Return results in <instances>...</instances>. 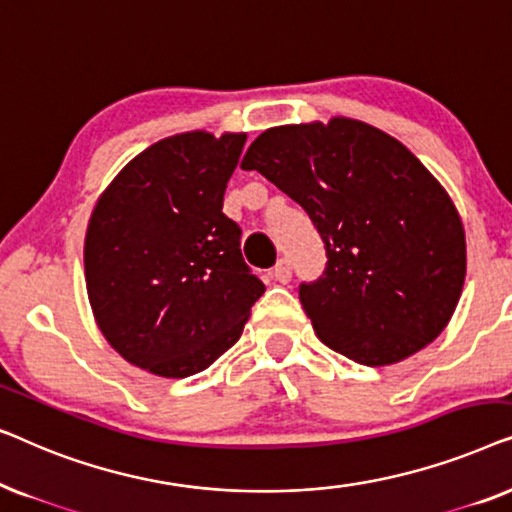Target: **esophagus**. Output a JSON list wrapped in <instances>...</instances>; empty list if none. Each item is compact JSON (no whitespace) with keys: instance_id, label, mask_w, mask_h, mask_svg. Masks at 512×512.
I'll list each match as a JSON object with an SVG mask.
<instances>
[{"instance_id":"34e87169","label":"esophagus","mask_w":512,"mask_h":512,"mask_svg":"<svg viewBox=\"0 0 512 512\" xmlns=\"http://www.w3.org/2000/svg\"><path fill=\"white\" fill-rule=\"evenodd\" d=\"M270 275L279 284H289L291 282V265H289V261H279L275 268H272Z\"/></svg>"}]
</instances>
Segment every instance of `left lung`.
<instances>
[{"instance_id":"left-lung-1","label":"left lung","mask_w":512,"mask_h":512,"mask_svg":"<svg viewBox=\"0 0 512 512\" xmlns=\"http://www.w3.org/2000/svg\"><path fill=\"white\" fill-rule=\"evenodd\" d=\"M310 214L324 277L300 286L317 338L363 366L417 354L464 291L466 233L450 193L415 153L347 116L277 125L242 158Z\"/></svg>"}]
</instances>
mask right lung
Masks as SVG:
<instances>
[{
  "instance_id": "1",
  "label": "right lung",
  "mask_w": 512,
  "mask_h": 512,
  "mask_svg": "<svg viewBox=\"0 0 512 512\" xmlns=\"http://www.w3.org/2000/svg\"><path fill=\"white\" fill-rule=\"evenodd\" d=\"M247 132H179L137 153L97 198L83 242L104 340L132 366L188 377L240 340L263 296L223 193Z\"/></svg>"
}]
</instances>
